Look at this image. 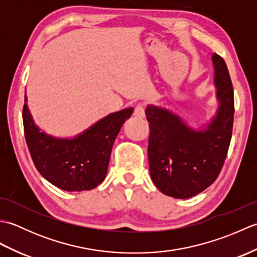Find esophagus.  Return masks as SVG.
Wrapping results in <instances>:
<instances>
[{"mask_svg":"<svg viewBox=\"0 0 257 257\" xmlns=\"http://www.w3.org/2000/svg\"><path fill=\"white\" fill-rule=\"evenodd\" d=\"M134 116L138 119H144L146 117V113H145V108L144 106L138 105L137 107L135 108V111H134Z\"/></svg>","mask_w":257,"mask_h":257,"instance_id":"1","label":"esophagus"}]
</instances>
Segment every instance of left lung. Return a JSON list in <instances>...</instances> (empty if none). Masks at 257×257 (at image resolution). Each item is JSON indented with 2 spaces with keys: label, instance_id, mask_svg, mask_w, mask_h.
I'll use <instances>...</instances> for the list:
<instances>
[{
  "label": "left lung",
  "instance_id": "left-lung-1",
  "mask_svg": "<svg viewBox=\"0 0 257 257\" xmlns=\"http://www.w3.org/2000/svg\"><path fill=\"white\" fill-rule=\"evenodd\" d=\"M217 108L200 127H191L170 109L150 105L146 108L149 121L148 147L150 177L163 194L189 199L215 181L230 147L234 92L224 59L213 54Z\"/></svg>",
  "mask_w": 257,
  "mask_h": 257
}]
</instances>
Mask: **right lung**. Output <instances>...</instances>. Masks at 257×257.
Here are the masks:
<instances>
[{
	"mask_svg": "<svg viewBox=\"0 0 257 257\" xmlns=\"http://www.w3.org/2000/svg\"><path fill=\"white\" fill-rule=\"evenodd\" d=\"M133 112L134 108H125L109 113L74 137L59 138L35 123L25 95V139L38 172L53 185L69 192L96 188L106 178L112 145Z\"/></svg>",
	"mask_w": 257,
	"mask_h": 257,
	"instance_id": "right-lung-1",
	"label": "right lung"
}]
</instances>
